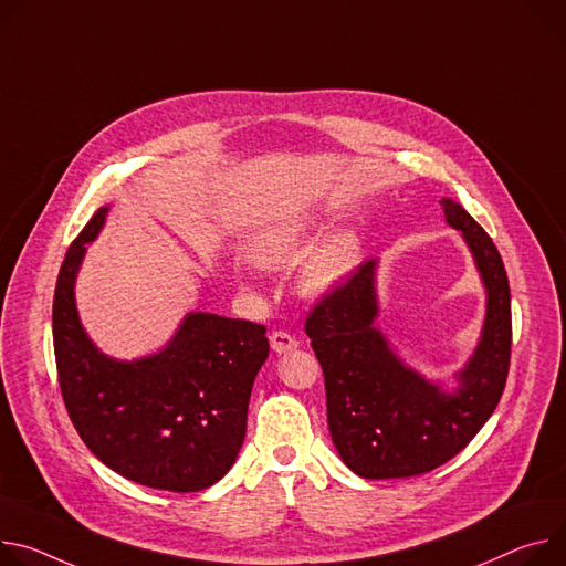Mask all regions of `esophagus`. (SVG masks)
<instances>
[{"mask_svg":"<svg viewBox=\"0 0 566 566\" xmlns=\"http://www.w3.org/2000/svg\"><path fill=\"white\" fill-rule=\"evenodd\" d=\"M269 340H271L273 352H277V354H286V352H291V349L297 347V340H295L291 334H286V332H273V334L269 336Z\"/></svg>","mask_w":566,"mask_h":566,"instance_id":"1","label":"esophagus"}]
</instances>
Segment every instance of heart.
<instances>
[{"label": "heart", "mask_w": 566, "mask_h": 566, "mask_svg": "<svg viewBox=\"0 0 566 566\" xmlns=\"http://www.w3.org/2000/svg\"><path fill=\"white\" fill-rule=\"evenodd\" d=\"M323 232V223L314 214H293L269 226L250 245L252 262L260 269H284L307 256L297 269V291L304 297H325L345 284L361 262V239L343 228L308 248Z\"/></svg>", "instance_id": "heart-1"}]
</instances>
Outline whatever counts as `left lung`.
<instances>
[{
    "label": "left lung",
    "instance_id": "obj_1",
    "mask_svg": "<svg viewBox=\"0 0 566 566\" xmlns=\"http://www.w3.org/2000/svg\"><path fill=\"white\" fill-rule=\"evenodd\" d=\"M440 205L465 239L485 289L481 338L453 375L455 388L406 366L375 325L379 260L318 302L304 325L325 375L334 447L364 479H406L444 465L490 420L505 388L512 318L501 254L462 205L451 198Z\"/></svg>",
    "mask_w": 566,
    "mask_h": 566
}]
</instances>
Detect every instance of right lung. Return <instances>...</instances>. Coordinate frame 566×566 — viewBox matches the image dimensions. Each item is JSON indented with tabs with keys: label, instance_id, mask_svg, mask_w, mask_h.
<instances>
[{
	"label": "right lung",
	"instance_id": "right-lung-1",
	"mask_svg": "<svg viewBox=\"0 0 566 566\" xmlns=\"http://www.w3.org/2000/svg\"><path fill=\"white\" fill-rule=\"evenodd\" d=\"M108 210L70 245L56 282L54 352L67 413L113 472L146 488L198 492L239 455L252 384L269 358L266 327L189 312L156 354L119 361L101 352L81 323L74 286Z\"/></svg>",
	"mask_w": 566,
	"mask_h": 566
}]
</instances>
